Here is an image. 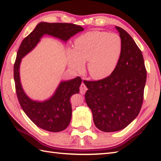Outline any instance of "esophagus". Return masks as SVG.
<instances>
[{
    "label": "esophagus",
    "mask_w": 161,
    "mask_h": 161,
    "mask_svg": "<svg viewBox=\"0 0 161 161\" xmlns=\"http://www.w3.org/2000/svg\"><path fill=\"white\" fill-rule=\"evenodd\" d=\"M80 90L81 94H84L85 93H86V91H87V87L86 86V85H85L84 83H81V86L80 87Z\"/></svg>",
    "instance_id": "esophagus-1"
}]
</instances>
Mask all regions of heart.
Returning <instances> with one entry per match:
<instances>
[{"mask_svg": "<svg viewBox=\"0 0 161 161\" xmlns=\"http://www.w3.org/2000/svg\"><path fill=\"white\" fill-rule=\"evenodd\" d=\"M122 51V40L117 34L89 31L75 39L74 49L68 50V62L71 68L81 70L84 61L88 60V74L95 80H101L114 71Z\"/></svg>", "mask_w": 161, "mask_h": 161, "instance_id": "heart-1", "label": "heart"}]
</instances>
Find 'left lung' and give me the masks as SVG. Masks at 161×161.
I'll use <instances>...</instances> for the list:
<instances>
[{
    "mask_svg": "<svg viewBox=\"0 0 161 161\" xmlns=\"http://www.w3.org/2000/svg\"><path fill=\"white\" fill-rule=\"evenodd\" d=\"M122 43L115 69L98 81H84L88 107L96 127L104 132L125 129L137 117L144 97L147 70L141 50L125 30L116 26Z\"/></svg>",
    "mask_w": 161,
    "mask_h": 161,
    "instance_id": "obj_1",
    "label": "left lung"
}]
</instances>
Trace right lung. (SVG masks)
Here are the masks:
<instances>
[{
    "instance_id": "1",
    "label": "right lung",
    "mask_w": 161,
    "mask_h": 161,
    "mask_svg": "<svg viewBox=\"0 0 161 161\" xmlns=\"http://www.w3.org/2000/svg\"><path fill=\"white\" fill-rule=\"evenodd\" d=\"M83 30L82 27L73 23H39L23 40L17 52L14 65V79L17 97L28 117L37 126L46 131L59 132L69 125L72 115L70 97L80 92L81 79L77 77L73 80L61 81L49 100L44 102L34 101L27 96L21 86L19 76L20 61L36 46L44 35L55 36L66 42L71 36Z\"/></svg>"
}]
</instances>
